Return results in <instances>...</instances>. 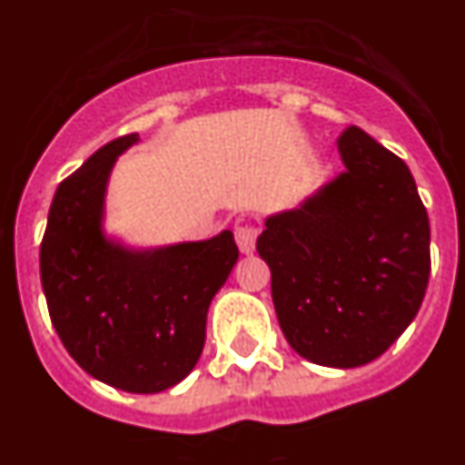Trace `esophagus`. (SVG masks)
I'll use <instances>...</instances> for the list:
<instances>
[{"label": "esophagus", "instance_id": "1", "mask_svg": "<svg viewBox=\"0 0 465 465\" xmlns=\"http://www.w3.org/2000/svg\"><path fill=\"white\" fill-rule=\"evenodd\" d=\"M233 236H236V243H239L241 252H245V255H251L252 251H255V241H257V229L252 224H243V222H239V224L233 226Z\"/></svg>", "mask_w": 465, "mask_h": 465}]
</instances>
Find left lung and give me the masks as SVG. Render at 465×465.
Returning a JSON list of instances; mask_svg holds the SVG:
<instances>
[{"instance_id": "1", "label": "left lung", "mask_w": 465, "mask_h": 465, "mask_svg": "<svg viewBox=\"0 0 465 465\" xmlns=\"http://www.w3.org/2000/svg\"><path fill=\"white\" fill-rule=\"evenodd\" d=\"M345 173L272 214L257 252L288 345L319 366L354 369L388 350L423 302L430 224L407 163L359 127L338 139Z\"/></svg>"}]
</instances>
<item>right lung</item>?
<instances>
[{"label":"right lung","instance_id":"add662e5","mask_svg":"<svg viewBox=\"0 0 465 465\" xmlns=\"http://www.w3.org/2000/svg\"><path fill=\"white\" fill-rule=\"evenodd\" d=\"M127 134L58 184L40 248V276L58 338L101 383L153 395L184 381L205 345L214 292L239 260L232 232L136 251L104 233V203Z\"/></svg>","mask_w":465,"mask_h":465}]
</instances>
